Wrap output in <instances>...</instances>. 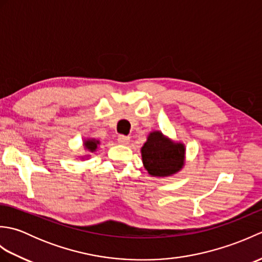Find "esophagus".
I'll list each match as a JSON object with an SVG mask.
<instances>
[{
	"mask_svg": "<svg viewBox=\"0 0 262 262\" xmlns=\"http://www.w3.org/2000/svg\"><path fill=\"white\" fill-rule=\"evenodd\" d=\"M130 142V138L128 136H125V135H119L118 136V143L119 144H122V145H127V144H129Z\"/></svg>",
	"mask_w": 262,
	"mask_h": 262,
	"instance_id": "1",
	"label": "esophagus"
}]
</instances>
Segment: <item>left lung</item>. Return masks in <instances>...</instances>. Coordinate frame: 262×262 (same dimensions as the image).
<instances>
[{
    "label": "left lung",
    "mask_w": 262,
    "mask_h": 262,
    "mask_svg": "<svg viewBox=\"0 0 262 262\" xmlns=\"http://www.w3.org/2000/svg\"><path fill=\"white\" fill-rule=\"evenodd\" d=\"M142 162L147 173L155 178H168L180 172L186 163V146L153 130L141 148Z\"/></svg>",
    "instance_id": "8db88e82"
}]
</instances>
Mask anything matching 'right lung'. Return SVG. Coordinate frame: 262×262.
<instances>
[{
  "label": "right lung",
  "mask_w": 262,
  "mask_h": 262,
  "mask_svg": "<svg viewBox=\"0 0 262 262\" xmlns=\"http://www.w3.org/2000/svg\"><path fill=\"white\" fill-rule=\"evenodd\" d=\"M100 145V141L96 140V138H85L83 141V146H84V149L88 152L86 155H83V157H80L81 160H86L88 158H90V153H96L98 146Z\"/></svg>",
  "instance_id": "1"
}]
</instances>
